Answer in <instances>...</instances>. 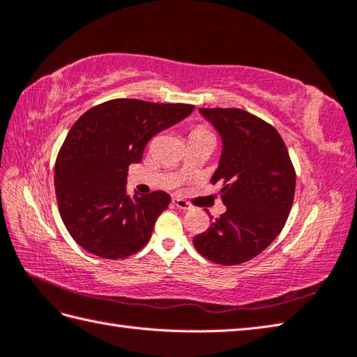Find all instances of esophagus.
Wrapping results in <instances>:
<instances>
[{"label": "esophagus", "instance_id": "obj_1", "mask_svg": "<svg viewBox=\"0 0 357 357\" xmlns=\"http://www.w3.org/2000/svg\"><path fill=\"white\" fill-rule=\"evenodd\" d=\"M173 204L176 206L178 208H181V211H190L192 208V206H190V202H187L185 199H183V198H179V197H176V198H173Z\"/></svg>", "mask_w": 357, "mask_h": 357}]
</instances>
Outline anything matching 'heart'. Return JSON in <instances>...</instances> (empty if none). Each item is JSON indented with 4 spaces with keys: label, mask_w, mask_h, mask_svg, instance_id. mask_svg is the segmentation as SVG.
Instances as JSON below:
<instances>
[{
    "label": "heart",
    "mask_w": 357,
    "mask_h": 357,
    "mask_svg": "<svg viewBox=\"0 0 357 357\" xmlns=\"http://www.w3.org/2000/svg\"><path fill=\"white\" fill-rule=\"evenodd\" d=\"M192 135H212V132L207 127H198L197 130L192 132Z\"/></svg>",
    "instance_id": "heart-1"
}]
</instances>
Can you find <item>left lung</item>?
Listing matches in <instances>:
<instances>
[{
	"label": "left lung",
	"instance_id": "8db88e82",
	"mask_svg": "<svg viewBox=\"0 0 357 357\" xmlns=\"http://www.w3.org/2000/svg\"><path fill=\"white\" fill-rule=\"evenodd\" d=\"M220 132L222 150L211 179L226 212L193 238L198 252L234 266L261 254L282 232L296 192V170L278 131L240 108H199ZM213 218V216H211Z\"/></svg>",
	"mask_w": 357,
	"mask_h": 357
}]
</instances>
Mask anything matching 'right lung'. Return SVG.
Here are the masks:
<instances>
[{
  "instance_id": "add662e5",
  "label": "right lung",
  "mask_w": 357,
  "mask_h": 357,
  "mask_svg": "<svg viewBox=\"0 0 357 357\" xmlns=\"http://www.w3.org/2000/svg\"><path fill=\"white\" fill-rule=\"evenodd\" d=\"M193 105L114 99L79 117L55 162V195L69 235L88 252L119 260L149 243L170 195L130 197L128 167L150 139L192 114Z\"/></svg>"
}]
</instances>
